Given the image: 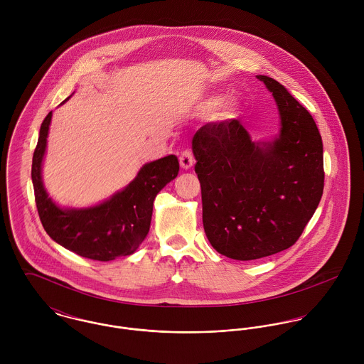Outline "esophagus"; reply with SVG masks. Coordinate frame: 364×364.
Listing matches in <instances>:
<instances>
[{
  "label": "esophagus",
  "mask_w": 364,
  "mask_h": 364,
  "mask_svg": "<svg viewBox=\"0 0 364 364\" xmlns=\"http://www.w3.org/2000/svg\"><path fill=\"white\" fill-rule=\"evenodd\" d=\"M179 162L183 169H191L195 164V156L192 154V151H189V150L182 151V154L179 156Z\"/></svg>",
  "instance_id": "1"
}]
</instances>
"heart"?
<instances>
[{
    "mask_svg": "<svg viewBox=\"0 0 364 364\" xmlns=\"http://www.w3.org/2000/svg\"><path fill=\"white\" fill-rule=\"evenodd\" d=\"M217 117L218 120H223V122H230L235 117H238L240 114V106L234 101V100H224L221 101V98L218 95H214V97H210L208 101H205V106L206 107H214L217 106Z\"/></svg>",
    "mask_w": 364,
    "mask_h": 364,
    "instance_id": "1",
    "label": "heart"
}]
</instances>
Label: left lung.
Instances as JSON below:
<instances>
[{"mask_svg":"<svg viewBox=\"0 0 364 364\" xmlns=\"http://www.w3.org/2000/svg\"><path fill=\"white\" fill-rule=\"evenodd\" d=\"M257 78L277 105L274 139L254 141L232 119L202 126L192 140L205 232L211 247L231 259H259L290 248L323 191L322 139L311 114L276 80Z\"/></svg>","mask_w":364,"mask_h":364,"instance_id":"left-lung-1","label":"left lung"}]
</instances>
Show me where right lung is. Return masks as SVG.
<instances>
[{"mask_svg": "<svg viewBox=\"0 0 364 364\" xmlns=\"http://www.w3.org/2000/svg\"><path fill=\"white\" fill-rule=\"evenodd\" d=\"M50 122L52 112L41 126L32 159V183L43 228L53 241L88 259L107 262L134 254L150 231L156 195L178 176V158L171 154L144 164L126 188L100 205L60 208L42 179Z\"/></svg>", "mask_w": 364, "mask_h": 364, "instance_id": "right-lung-1", "label": "right lung"}]
</instances>
